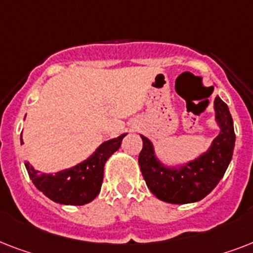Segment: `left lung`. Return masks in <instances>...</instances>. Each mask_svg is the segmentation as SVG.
<instances>
[{
	"label": "left lung",
	"instance_id": "obj_1",
	"mask_svg": "<svg viewBox=\"0 0 253 253\" xmlns=\"http://www.w3.org/2000/svg\"><path fill=\"white\" fill-rule=\"evenodd\" d=\"M215 121L220 131L205 154L180 167H166L155 155L150 139L142 136L139 166L146 184L159 200L184 205L202 200L215 188L231 162L235 147L234 122L228 106L216 95Z\"/></svg>",
	"mask_w": 253,
	"mask_h": 253
}]
</instances>
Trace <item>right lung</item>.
<instances>
[{
	"mask_svg": "<svg viewBox=\"0 0 253 253\" xmlns=\"http://www.w3.org/2000/svg\"><path fill=\"white\" fill-rule=\"evenodd\" d=\"M125 136L126 134H122L118 138L103 142L86 160L55 174L41 173L30 166V163L25 164L26 169L33 184L53 202L75 206L89 204L101 190L105 163L115 151L119 150ZM21 143H23L22 134Z\"/></svg>",
	"mask_w": 253,
	"mask_h": 253,
	"instance_id": "1",
	"label": "right lung"
}]
</instances>
